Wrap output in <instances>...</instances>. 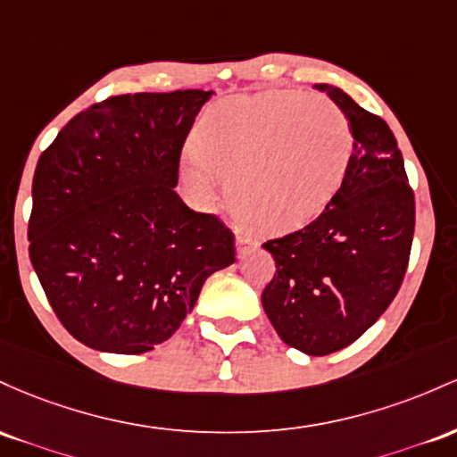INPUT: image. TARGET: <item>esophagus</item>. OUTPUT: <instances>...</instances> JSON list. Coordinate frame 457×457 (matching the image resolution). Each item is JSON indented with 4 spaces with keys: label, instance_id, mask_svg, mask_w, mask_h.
Listing matches in <instances>:
<instances>
[{
    "label": "esophagus",
    "instance_id": "esophagus-1",
    "mask_svg": "<svg viewBox=\"0 0 457 457\" xmlns=\"http://www.w3.org/2000/svg\"><path fill=\"white\" fill-rule=\"evenodd\" d=\"M235 244H237V256H244L248 250L256 248V242L253 237H248V235H237Z\"/></svg>",
    "mask_w": 457,
    "mask_h": 457
}]
</instances>
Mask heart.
<instances>
[{"mask_svg": "<svg viewBox=\"0 0 457 457\" xmlns=\"http://www.w3.org/2000/svg\"><path fill=\"white\" fill-rule=\"evenodd\" d=\"M352 151L345 114L321 96H235L204 118L198 145L186 151V172L201 192L220 174L235 183V204L250 222L289 230L335 198Z\"/></svg>", "mask_w": 457, "mask_h": 457, "instance_id": "b5f03b06", "label": "heart"}]
</instances>
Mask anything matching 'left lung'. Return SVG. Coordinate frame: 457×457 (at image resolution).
I'll use <instances>...</instances> for the list:
<instances>
[{"mask_svg": "<svg viewBox=\"0 0 457 457\" xmlns=\"http://www.w3.org/2000/svg\"><path fill=\"white\" fill-rule=\"evenodd\" d=\"M315 88L350 120L352 162L311 224L263 244L276 274L261 302L287 345L326 356L365 335L397 295L412 248L414 192L391 127L341 88Z\"/></svg>", "mask_w": 457, "mask_h": 457, "instance_id": "1", "label": "left lung"}]
</instances>
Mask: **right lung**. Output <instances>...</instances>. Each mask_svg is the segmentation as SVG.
I'll use <instances>...</instances> for the list:
<instances>
[{"label":"right lung","instance_id":"obj_1","mask_svg":"<svg viewBox=\"0 0 457 457\" xmlns=\"http://www.w3.org/2000/svg\"><path fill=\"white\" fill-rule=\"evenodd\" d=\"M209 96H110L71 118L36 163L29 261L58 320L92 350L151 352L235 261L233 230L174 192Z\"/></svg>","mask_w":457,"mask_h":457}]
</instances>
